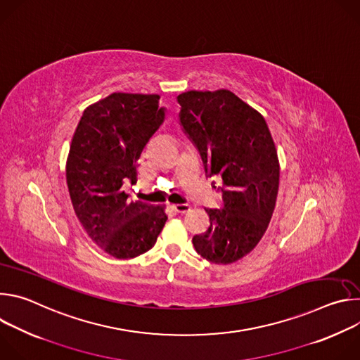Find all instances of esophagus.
<instances>
[{
    "mask_svg": "<svg viewBox=\"0 0 360 360\" xmlns=\"http://www.w3.org/2000/svg\"><path fill=\"white\" fill-rule=\"evenodd\" d=\"M189 208H191L189 203H175V205H172V210L178 214H185Z\"/></svg>",
    "mask_w": 360,
    "mask_h": 360,
    "instance_id": "1",
    "label": "esophagus"
}]
</instances>
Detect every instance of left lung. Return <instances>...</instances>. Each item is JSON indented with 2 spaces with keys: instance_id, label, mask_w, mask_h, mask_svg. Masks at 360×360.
<instances>
[{
  "instance_id": "obj_1",
  "label": "left lung",
  "mask_w": 360,
  "mask_h": 360,
  "mask_svg": "<svg viewBox=\"0 0 360 360\" xmlns=\"http://www.w3.org/2000/svg\"><path fill=\"white\" fill-rule=\"evenodd\" d=\"M179 120L203 168L222 178V208L207 210L210 228L192 238L207 261L229 265L259 243L271 222L279 160L265 118L228 89L178 95Z\"/></svg>"
}]
</instances>
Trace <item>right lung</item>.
I'll return each instance as SVG.
<instances>
[{
  "label": "right lung",
  "mask_w": 360,
  "mask_h": 360,
  "mask_svg": "<svg viewBox=\"0 0 360 360\" xmlns=\"http://www.w3.org/2000/svg\"><path fill=\"white\" fill-rule=\"evenodd\" d=\"M160 95L114 92L85 108L67 158V185L88 236L118 259L135 258L157 242L165 207L129 199L136 161L164 122Z\"/></svg>",
  "instance_id": "add662e5"
}]
</instances>
